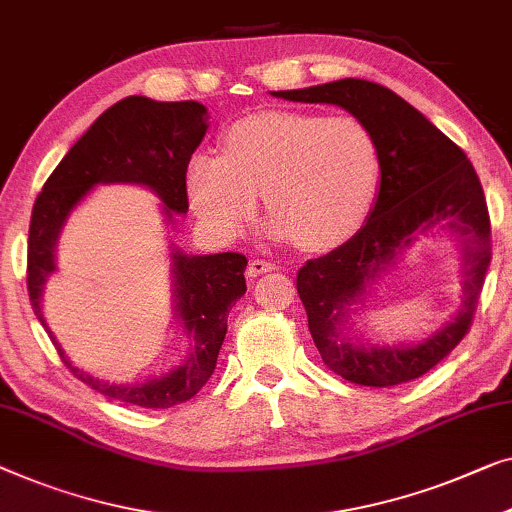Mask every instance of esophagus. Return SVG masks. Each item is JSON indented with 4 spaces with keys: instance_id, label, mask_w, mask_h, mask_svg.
<instances>
[{
    "instance_id": "esophagus-1",
    "label": "esophagus",
    "mask_w": 512,
    "mask_h": 512,
    "mask_svg": "<svg viewBox=\"0 0 512 512\" xmlns=\"http://www.w3.org/2000/svg\"><path fill=\"white\" fill-rule=\"evenodd\" d=\"M274 270V263L270 261H263V258H254V261H249V268H247V274L251 279L261 277V274H268Z\"/></svg>"
}]
</instances>
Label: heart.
Listing matches in <instances>:
<instances>
[{"label":"heart","mask_w":512,"mask_h":512,"mask_svg":"<svg viewBox=\"0 0 512 512\" xmlns=\"http://www.w3.org/2000/svg\"><path fill=\"white\" fill-rule=\"evenodd\" d=\"M381 147L353 115L265 113L224 133V157L187 164L191 207L219 238H235L263 194L274 238L328 251L353 238L381 189Z\"/></svg>","instance_id":"obj_1"}]
</instances>
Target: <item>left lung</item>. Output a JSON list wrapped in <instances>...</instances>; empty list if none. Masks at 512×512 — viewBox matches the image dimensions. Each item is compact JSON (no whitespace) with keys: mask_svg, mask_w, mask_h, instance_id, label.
Listing matches in <instances>:
<instances>
[{"mask_svg":"<svg viewBox=\"0 0 512 512\" xmlns=\"http://www.w3.org/2000/svg\"><path fill=\"white\" fill-rule=\"evenodd\" d=\"M286 101L335 103L374 131L381 147V189L367 224L298 272L311 339L325 367L358 385L409 383L434 369L473 323L492 261L490 212L480 180L446 133L383 85L344 78L307 90L272 92ZM448 227L463 244V305L446 329L418 347L355 345L341 332L347 309L420 232Z\"/></svg>","mask_w":512,"mask_h":512,"instance_id":"1","label":"left lung"}]
</instances>
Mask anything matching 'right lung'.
Listing matches in <instances>:
<instances>
[{
  "instance_id": "right-lung-1",
  "label": "right lung",
  "mask_w": 512,
  "mask_h": 512,
  "mask_svg": "<svg viewBox=\"0 0 512 512\" xmlns=\"http://www.w3.org/2000/svg\"><path fill=\"white\" fill-rule=\"evenodd\" d=\"M205 131L207 110L201 103L127 96L110 106L59 161L36 196L27 240V293L43 328L48 330L41 314V291L55 270V242L73 207L96 184L133 182L157 191L168 219H173V212L184 214L189 210L187 164ZM173 258L177 316L194 339L189 358L159 379L108 385L73 367L48 330L59 358L76 379L110 399L145 409H170L203 388L224 344L228 311L247 291V258L235 251L214 256H184L175 251Z\"/></svg>"
}]
</instances>
